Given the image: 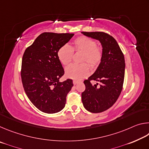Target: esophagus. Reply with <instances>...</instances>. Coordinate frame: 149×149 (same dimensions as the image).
Here are the masks:
<instances>
[{
	"mask_svg": "<svg viewBox=\"0 0 149 149\" xmlns=\"http://www.w3.org/2000/svg\"><path fill=\"white\" fill-rule=\"evenodd\" d=\"M78 83H79V81H75V80H74V81H73V84H74V85H77Z\"/></svg>",
	"mask_w": 149,
	"mask_h": 149,
	"instance_id": "1",
	"label": "esophagus"
}]
</instances>
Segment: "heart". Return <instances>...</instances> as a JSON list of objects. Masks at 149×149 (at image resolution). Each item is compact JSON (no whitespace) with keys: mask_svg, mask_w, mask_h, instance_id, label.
<instances>
[{"mask_svg":"<svg viewBox=\"0 0 149 149\" xmlns=\"http://www.w3.org/2000/svg\"><path fill=\"white\" fill-rule=\"evenodd\" d=\"M74 51L82 52L80 62L84 64L69 65L65 68V75L70 79L81 80L88 76L90 72L89 65L95 68L101 60L102 51L94 40L86 36H80L74 40L72 47L65 44L59 48L57 51L58 59L62 65H68L72 60Z\"/></svg>","mask_w":149,"mask_h":149,"instance_id":"obj_1","label":"heart"}]
</instances>
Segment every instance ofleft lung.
Masks as SVG:
<instances>
[{
    "label": "left lung",
    "mask_w": 149,
    "mask_h": 149,
    "mask_svg": "<svg viewBox=\"0 0 149 149\" xmlns=\"http://www.w3.org/2000/svg\"><path fill=\"white\" fill-rule=\"evenodd\" d=\"M98 40L102 47V58L94 74L84 81L85 90L81 94L84 107L92 113L108 110L116 102L122 90L125 74V59L114 37L104 32H81ZM91 80L102 83L93 86Z\"/></svg>",
    "instance_id": "8db88e82"
}]
</instances>
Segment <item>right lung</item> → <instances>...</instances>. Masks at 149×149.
<instances>
[{
    "instance_id": "1",
    "label": "right lung",
    "mask_w": 149,
    "mask_h": 149,
    "mask_svg": "<svg viewBox=\"0 0 149 149\" xmlns=\"http://www.w3.org/2000/svg\"><path fill=\"white\" fill-rule=\"evenodd\" d=\"M74 35L42 33L25 50L22 63V84L30 101L42 112L54 114L61 111L74 86L70 79L59 82L64 70L57 57L59 48Z\"/></svg>"
}]
</instances>
